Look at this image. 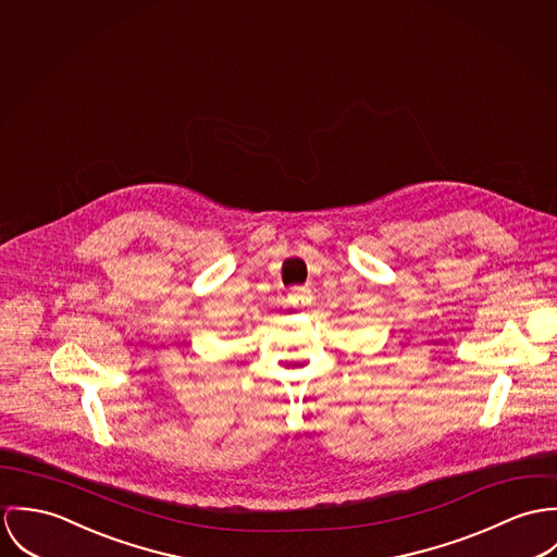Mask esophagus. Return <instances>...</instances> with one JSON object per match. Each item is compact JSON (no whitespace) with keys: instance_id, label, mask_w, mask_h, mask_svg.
<instances>
[{"instance_id":"obj_1","label":"esophagus","mask_w":557,"mask_h":557,"mask_svg":"<svg viewBox=\"0 0 557 557\" xmlns=\"http://www.w3.org/2000/svg\"><path fill=\"white\" fill-rule=\"evenodd\" d=\"M293 297H295V306L304 308L309 301V288H295Z\"/></svg>"}]
</instances>
